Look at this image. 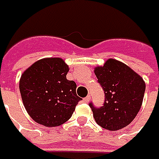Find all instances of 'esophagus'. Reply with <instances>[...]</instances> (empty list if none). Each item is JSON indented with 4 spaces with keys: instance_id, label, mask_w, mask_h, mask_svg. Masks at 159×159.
Masks as SVG:
<instances>
[{
    "instance_id": "34e87169",
    "label": "esophagus",
    "mask_w": 159,
    "mask_h": 159,
    "mask_svg": "<svg viewBox=\"0 0 159 159\" xmlns=\"http://www.w3.org/2000/svg\"><path fill=\"white\" fill-rule=\"evenodd\" d=\"M89 99H90V96L89 95V96H87V97L84 98V102H85V103H88V102L89 101Z\"/></svg>"
}]
</instances>
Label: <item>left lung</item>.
<instances>
[{
    "mask_svg": "<svg viewBox=\"0 0 159 159\" xmlns=\"http://www.w3.org/2000/svg\"><path fill=\"white\" fill-rule=\"evenodd\" d=\"M98 82L105 93L103 106L90 102L96 123L109 131L126 127L139 113L146 85L143 79L121 61L109 59L104 66L95 69Z\"/></svg>",
    "mask_w": 159,
    "mask_h": 159,
    "instance_id": "8db88e82",
    "label": "left lung"
}]
</instances>
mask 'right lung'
I'll use <instances>...</instances> for the list:
<instances>
[{
    "label": "right lung",
    "mask_w": 159,
    "mask_h": 159,
    "mask_svg": "<svg viewBox=\"0 0 159 159\" xmlns=\"http://www.w3.org/2000/svg\"><path fill=\"white\" fill-rule=\"evenodd\" d=\"M69 67L61 58H45L22 74L20 91L30 117L42 125L55 127L71 117L78 103L77 85L66 79Z\"/></svg>",
    "instance_id": "obj_1"
}]
</instances>
